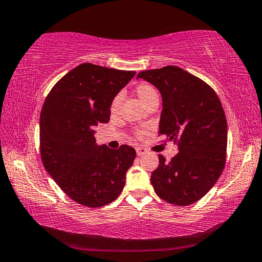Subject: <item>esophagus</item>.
<instances>
[{
  "mask_svg": "<svg viewBox=\"0 0 262 262\" xmlns=\"http://www.w3.org/2000/svg\"><path fill=\"white\" fill-rule=\"evenodd\" d=\"M136 152H137V156H143V154L146 153V148H144V147H137V148H136Z\"/></svg>",
  "mask_w": 262,
  "mask_h": 262,
  "instance_id": "esophagus-1",
  "label": "esophagus"
}]
</instances>
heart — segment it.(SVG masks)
<instances>
[{
  "mask_svg": "<svg viewBox=\"0 0 262 262\" xmlns=\"http://www.w3.org/2000/svg\"><path fill=\"white\" fill-rule=\"evenodd\" d=\"M135 93H136V95L138 96L140 102L145 105H146L149 101L153 100V98L159 97V96H158V92L156 91V88H154L153 85H151L149 83H146V82H140V83L137 84L136 88H135ZM119 104H121V97L117 95V96H115L113 98V101H111V103H110V113H111V115H115L116 113H117L118 108H119ZM136 135L141 136V135H143V131L138 130L136 132Z\"/></svg>",
  "mask_w": 262,
  "mask_h": 262,
  "instance_id": "heart-1",
  "label": "heart"
}]
</instances>
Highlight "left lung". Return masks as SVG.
Here are the masks:
<instances>
[{
	"label": "left lung",
	"instance_id": "1",
	"mask_svg": "<svg viewBox=\"0 0 262 262\" xmlns=\"http://www.w3.org/2000/svg\"><path fill=\"white\" fill-rule=\"evenodd\" d=\"M137 78L159 89L162 111L159 136L174 141L179 153L152 171L151 183L166 202L186 207L211 189L224 170L228 124L216 92L202 79L178 66L140 72Z\"/></svg>",
	"mask_w": 262,
	"mask_h": 262
}]
</instances>
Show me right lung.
I'll return each instance as SVG.
<instances>
[{"instance_id":"right-lung-1","label":"right lung","mask_w":262,"mask_h":262,"mask_svg":"<svg viewBox=\"0 0 262 262\" xmlns=\"http://www.w3.org/2000/svg\"><path fill=\"white\" fill-rule=\"evenodd\" d=\"M136 72L81 63L46 96L40 114V158L52 179L74 202L98 208L125 186L136 151L128 145L97 146L94 127L110 119V103Z\"/></svg>"}]
</instances>
